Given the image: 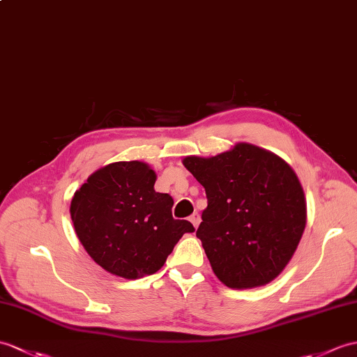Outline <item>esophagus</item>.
<instances>
[{
	"mask_svg": "<svg viewBox=\"0 0 357 357\" xmlns=\"http://www.w3.org/2000/svg\"><path fill=\"white\" fill-rule=\"evenodd\" d=\"M190 222L193 223V227H195V228H197V227H199V223H201V218H199V214H197V213H193L192 216H190Z\"/></svg>",
	"mask_w": 357,
	"mask_h": 357,
	"instance_id": "1",
	"label": "esophagus"
}]
</instances>
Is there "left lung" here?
Segmentation results:
<instances>
[{
    "label": "left lung",
    "instance_id": "obj_1",
    "mask_svg": "<svg viewBox=\"0 0 357 357\" xmlns=\"http://www.w3.org/2000/svg\"><path fill=\"white\" fill-rule=\"evenodd\" d=\"M184 165L206 208L196 231L211 268L231 289L268 284L292 259L307 219L303 187L286 161L252 144Z\"/></svg>",
    "mask_w": 357,
    "mask_h": 357
}]
</instances>
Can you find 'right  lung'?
<instances>
[{
  "label": "right lung",
  "mask_w": 357,
  "mask_h": 357,
  "mask_svg": "<svg viewBox=\"0 0 357 357\" xmlns=\"http://www.w3.org/2000/svg\"><path fill=\"white\" fill-rule=\"evenodd\" d=\"M155 172L139 161L94 172L71 201L76 234L103 269L128 280L152 275L195 227L172 216L173 199L155 192Z\"/></svg>",
  "instance_id": "obj_1"
}]
</instances>
